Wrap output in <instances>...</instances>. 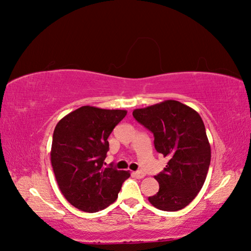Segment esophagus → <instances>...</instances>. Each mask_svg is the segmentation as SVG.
<instances>
[{
  "label": "esophagus",
  "mask_w": 251,
  "mask_h": 251,
  "mask_svg": "<svg viewBox=\"0 0 251 251\" xmlns=\"http://www.w3.org/2000/svg\"><path fill=\"white\" fill-rule=\"evenodd\" d=\"M134 176H135L137 179H142L145 177V173H143V171H135V173H134Z\"/></svg>",
  "instance_id": "esophagus-1"
}]
</instances>
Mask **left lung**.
Here are the masks:
<instances>
[{"instance_id": "left-lung-1", "label": "left lung", "mask_w": 251, "mask_h": 251, "mask_svg": "<svg viewBox=\"0 0 251 251\" xmlns=\"http://www.w3.org/2000/svg\"><path fill=\"white\" fill-rule=\"evenodd\" d=\"M133 116L153 133L156 151L169 159L162 173L154 176L159 192L149 201L167 212L186 207L203 187L211 162V145L200 114L166 100L135 109Z\"/></svg>"}]
</instances>
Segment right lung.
Returning a JSON list of instances; mask_svg holds the SVG:
<instances>
[{"mask_svg":"<svg viewBox=\"0 0 251 251\" xmlns=\"http://www.w3.org/2000/svg\"><path fill=\"white\" fill-rule=\"evenodd\" d=\"M126 110L83 106L57 123L50 150L54 175L71 205L95 213L117 200L129 171L104 167L108 137Z\"/></svg>","mask_w":251,"mask_h":251,"instance_id":"add662e5","label":"right lung"}]
</instances>
